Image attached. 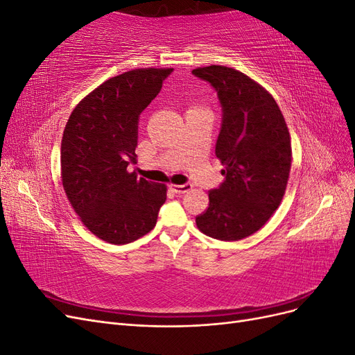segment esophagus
<instances>
[{"instance_id": "34e87169", "label": "esophagus", "mask_w": 355, "mask_h": 355, "mask_svg": "<svg viewBox=\"0 0 355 355\" xmlns=\"http://www.w3.org/2000/svg\"><path fill=\"white\" fill-rule=\"evenodd\" d=\"M170 189L175 192V194H185V192L192 189L191 184H185V185H170Z\"/></svg>"}]
</instances>
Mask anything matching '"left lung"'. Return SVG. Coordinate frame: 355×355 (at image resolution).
<instances>
[{"label": "left lung", "mask_w": 355, "mask_h": 355, "mask_svg": "<svg viewBox=\"0 0 355 355\" xmlns=\"http://www.w3.org/2000/svg\"><path fill=\"white\" fill-rule=\"evenodd\" d=\"M192 73L218 92L216 157L225 166V180L196 222L211 239L239 241L259 231L283 200L292 167L288 128L272 96L243 72L211 65Z\"/></svg>", "instance_id": "8db88e82"}]
</instances>
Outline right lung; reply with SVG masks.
Listing matches in <instances>:
<instances>
[{
    "label": "right lung",
    "instance_id": "right-lung-1",
    "mask_svg": "<svg viewBox=\"0 0 355 355\" xmlns=\"http://www.w3.org/2000/svg\"><path fill=\"white\" fill-rule=\"evenodd\" d=\"M171 68H141L101 84L75 106L60 146L67 197L90 232L127 244L151 231L166 185L128 171L136 164L139 115L157 98Z\"/></svg>",
    "mask_w": 355,
    "mask_h": 355
}]
</instances>
